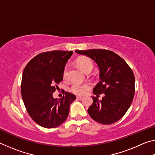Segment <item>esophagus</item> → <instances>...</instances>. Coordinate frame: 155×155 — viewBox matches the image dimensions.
I'll list each match as a JSON object with an SVG mask.
<instances>
[{
	"instance_id": "1",
	"label": "esophagus",
	"mask_w": 155,
	"mask_h": 155,
	"mask_svg": "<svg viewBox=\"0 0 155 155\" xmlns=\"http://www.w3.org/2000/svg\"><path fill=\"white\" fill-rule=\"evenodd\" d=\"M77 98L78 100H82V99H83V97H81V96H77Z\"/></svg>"
}]
</instances>
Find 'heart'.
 I'll use <instances>...</instances> for the list:
<instances>
[{
    "label": "heart",
    "mask_w": 155,
    "mask_h": 155,
    "mask_svg": "<svg viewBox=\"0 0 155 155\" xmlns=\"http://www.w3.org/2000/svg\"><path fill=\"white\" fill-rule=\"evenodd\" d=\"M77 64L84 72H87L91 71L93 69V63L91 60L87 57H81L77 61ZM68 75V67L64 68L63 77L66 78ZM90 85L88 83H80L78 82H74L71 86V91L77 95L83 96L87 93V91L90 90Z\"/></svg>",
    "instance_id": "heart-1"
}]
</instances>
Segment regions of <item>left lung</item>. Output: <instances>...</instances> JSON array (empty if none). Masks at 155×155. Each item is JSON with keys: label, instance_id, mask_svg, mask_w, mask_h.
I'll return each mask as SVG.
<instances>
[{"label": "left lung", "instance_id": "left-lung-1", "mask_svg": "<svg viewBox=\"0 0 155 155\" xmlns=\"http://www.w3.org/2000/svg\"><path fill=\"white\" fill-rule=\"evenodd\" d=\"M98 65L101 81L94 88L95 95L104 94L101 101L92 96L88 109L90 117L103 124L118 121L128 111L135 94L134 74L124 59L115 52L102 49L75 51Z\"/></svg>", "mask_w": 155, "mask_h": 155}]
</instances>
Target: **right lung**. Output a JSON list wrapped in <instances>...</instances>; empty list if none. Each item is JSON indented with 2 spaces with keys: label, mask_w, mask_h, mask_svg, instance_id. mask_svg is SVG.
<instances>
[{
  "label": "right lung",
  "mask_w": 155,
  "mask_h": 155,
  "mask_svg": "<svg viewBox=\"0 0 155 155\" xmlns=\"http://www.w3.org/2000/svg\"><path fill=\"white\" fill-rule=\"evenodd\" d=\"M72 51H53L40 53L28 63L22 74L21 94L31 118L41 127L51 128L68 117L70 105L76 99L65 91L61 99L52 94L63 80L65 65Z\"/></svg>",
  "instance_id": "right-lung-1"
}]
</instances>
